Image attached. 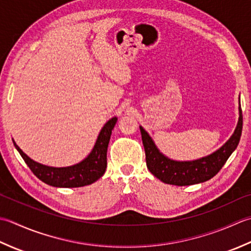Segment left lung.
I'll use <instances>...</instances> for the list:
<instances>
[{"label": "left lung", "instance_id": "obj_1", "mask_svg": "<svg viewBox=\"0 0 251 251\" xmlns=\"http://www.w3.org/2000/svg\"><path fill=\"white\" fill-rule=\"evenodd\" d=\"M144 145L148 170L160 181L172 185L185 186L210 180L221 170L228 157L237 147L243 130L242 107L239 105V119L234 134L226 144L213 154L194 161H175L163 156L148 133L140 126Z\"/></svg>", "mask_w": 251, "mask_h": 251}]
</instances>
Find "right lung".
Instances as JSON below:
<instances>
[{"label":"right lung","mask_w":251,"mask_h":251,"mask_svg":"<svg viewBox=\"0 0 251 251\" xmlns=\"http://www.w3.org/2000/svg\"><path fill=\"white\" fill-rule=\"evenodd\" d=\"M117 118L110 119L100 130L93 151L83 161L67 168H53L33 161L14 143L25 162L39 180L55 187H81L94 183L106 171L107 148Z\"/></svg>","instance_id":"obj_1"}]
</instances>
